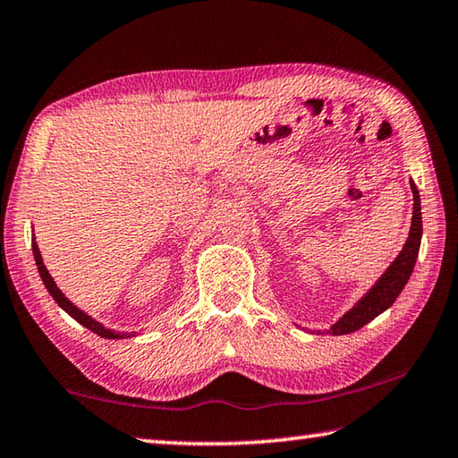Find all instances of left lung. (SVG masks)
<instances>
[{
	"label": "left lung",
	"mask_w": 458,
	"mask_h": 458,
	"mask_svg": "<svg viewBox=\"0 0 458 458\" xmlns=\"http://www.w3.org/2000/svg\"><path fill=\"white\" fill-rule=\"evenodd\" d=\"M410 190L414 196V210H412V224H410V234L406 238V244L402 246V250L390 267L384 270V275L371 284V289L355 303L350 311L344 313V317L331 325L327 333L331 335H347L361 329L363 325H368L371 319H376L379 313H384L386 309H390L394 301L398 299V294L404 289L410 275H412L418 250H420V240H422V212H420V193L416 190V183L410 180Z\"/></svg>",
	"instance_id": "1"
}]
</instances>
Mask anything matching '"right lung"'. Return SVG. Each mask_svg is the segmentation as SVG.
<instances>
[{
    "mask_svg": "<svg viewBox=\"0 0 458 458\" xmlns=\"http://www.w3.org/2000/svg\"><path fill=\"white\" fill-rule=\"evenodd\" d=\"M32 250H34V260H36V267H38V273H40V276H42V281H44V286L46 289H48V293L52 294V299L56 301L58 303V307H62L64 309V311L72 317V319H76L79 321L82 327H87V329H90L92 333H97V335H100V337H105V339H125V337H135L137 335V331H133V333H127V331H114V329H108V327H105L103 323H98L97 319H92L90 315H87L84 311H81L79 307H76L71 299H66L64 297V293H62L58 286H56V283H54V278L50 276V273H48V268H46V265H44V260H42V254H40V248H38V244H36V238L32 236Z\"/></svg>",
    "mask_w": 458,
    "mask_h": 458,
    "instance_id": "add662e5",
    "label": "right lung"
}]
</instances>
